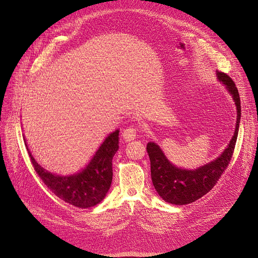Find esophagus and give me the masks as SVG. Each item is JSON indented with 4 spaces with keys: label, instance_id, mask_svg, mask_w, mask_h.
Wrapping results in <instances>:
<instances>
[{
    "label": "esophagus",
    "instance_id": "esophagus-1",
    "mask_svg": "<svg viewBox=\"0 0 258 258\" xmlns=\"http://www.w3.org/2000/svg\"><path fill=\"white\" fill-rule=\"evenodd\" d=\"M136 136H137V130L133 126L126 128L123 131L122 133V138L126 141V142H130V141H133L136 139Z\"/></svg>",
    "mask_w": 258,
    "mask_h": 258
}]
</instances>
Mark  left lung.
<instances>
[{
  "label": "left lung",
  "instance_id": "obj_1",
  "mask_svg": "<svg viewBox=\"0 0 258 258\" xmlns=\"http://www.w3.org/2000/svg\"><path fill=\"white\" fill-rule=\"evenodd\" d=\"M217 79L225 86L236 107V122L232 138L218 158L196 169L175 166L166 157L158 143L148 142L146 149L150 160L151 179L159 196L168 203L184 205L192 203L209 193L228 166L238 134L241 121V100L235 84L224 73H216Z\"/></svg>",
  "mask_w": 258,
  "mask_h": 258
}]
</instances>
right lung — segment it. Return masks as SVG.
I'll list each match as a JSON object with an SVG mask.
<instances>
[{
    "instance_id": "1",
    "label": "right lung",
    "mask_w": 258,
    "mask_h": 258,
    "mask_svg": "<svg viewBox=\"0 0 258 258\" xmlns=\"http://www.w3.org/2000/svg\"><path fill=\"white\" fill-rule=\"evenodd\" d=\"M23 137L34 169L49 190L60 199L77 208L88 209L106 197L113 178L112 160L119 148V130L106 137L86 167L70 175L55 174L44 169L34 159L25 136Z\"/></svg>"
}]
</instances>
